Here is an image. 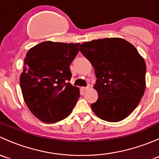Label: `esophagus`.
<instances>
[{"mask_svg":"<svg viewBox=\"0 0 159 159\" xmlns=\"http://www.w3.org/2000/svg\"><path fill=\"white\" fill-rule=\"evenodd\" d=\"M90 88V86H87V87H81V89L83 90V91H85V90H88Z\"/></svg>","mask_w":159,"mask_h":159,"instance_id":"34e87169","label":"esophagus"}]
</instances>
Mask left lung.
I'll use <instances>...</instances> for the list:
<instances>
[{"label": "left lung", "mask_w": 159, "mask_h": 159, "mask_svg": "<svg viewBox=\"0 0 159 159\" xmlns=\"http://www.w3.org/2000/svg\"><path fill=\"white\" fill-rule=\"evenodd\" d=\"M80 51L94 68V89L98 98L91 104L101 119L118 122L127 118L145 93L146 65L133 44L120 38L84 42Z\"/></svg>", "instance_id": "1"}]
</instances>
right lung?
Returning a JSON list of instances; mask_svg holds the SVG:
<instances>
[{
	"label": "right lung",
	"mask_w": 159,
	"mask_h": 159,
	"mask_svg": "<svg viewBox=\"0 0 159 159\" xmlns=\"http://www.w3.org/2000/svg\"><path fill=\"white\" fill-rule=\"evenodd\" d=\"M80 43L44 41L27 53L20 85L24 100L36 118L44 123L61 121L70 115L80 90L68 82L70 65Z\"/></svg>",
	"instance_id": "right-lung-1"
}]
</instances>
